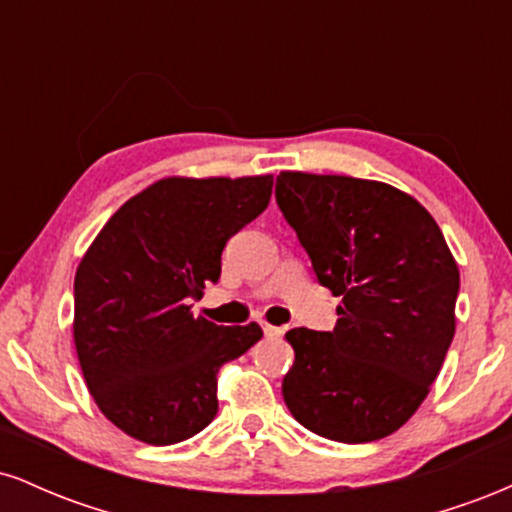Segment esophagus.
I'll return each mask as SVG.
<instances>
[{
  "label": "esophagus",
  "mask_w": 512,
  "mask_h": 512,
  "mask_svg": "<svg viewBox=\"0 0 512 512\" xmlns=\"http://www.w3.org/2000/svg\"><path fill=\"white\" fill-rule=\"evenodd\" d=\"M262 332H264V337H272V339L281 337V334H284V330H281V327L267 325V322H262Z\"/></svg>",
  "instance_id": "34e87169"
}]
</instances>
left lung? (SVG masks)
Segmentation results:
<instances>
[{
	"mask_svg": "<svg viewBox=\"0 0 512 512\" xmlns=\"http://www.w3.org/2000/svg\"><path fill=\"white\" fill-rule=\"evenodd\" d=\"M276 204L313 272L342 296L337 327L286 332L284 402L337 443H370L407 424L438 378L460 272L433 216L395 187L346 175L281 173Z\"/></svg>",
	"mask_w": 512,
	"mask_h": 512,
	"instance_id": "obj_1",
	"label": "left lung"
}]
</instances>
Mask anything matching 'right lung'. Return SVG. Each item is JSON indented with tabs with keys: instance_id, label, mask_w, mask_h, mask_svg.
<instances>
[{
	"instance_id": "add662e5",
	"label": "right lung",
	"mask_w": 512,
	"mask_h": 512,
	"mask_svg": "<svg viewBox=\"0 0 512 512\" xmlns=\"http://www.w3.org/2000/svg\"><path fill=\"white\" fill-rule=\"evenodd\" d=\"M272 175L166 178L122 204L74 279V344L98 409L127 436L173 445L219 411L223 363L260 342V325L190 313L221 252L267 209Z\"/></svg>"
}]
</instances>
